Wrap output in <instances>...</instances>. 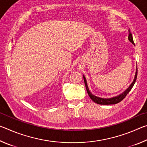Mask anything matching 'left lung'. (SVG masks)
Instances as JSON below:
<instances>
[{
	"mask_svg": "<svg viewBox=\"0 0 147 147\" xmlns=\"http://www.w3.org/2000/svg\"><path fill=\"white\" fill-rule=\"evenodd\" d=\"M128 32H129V34H128V40L130 41V42H131V43L133 45H134V40H133V37H132V35L130 33V29L128 30ZM137 75H138V68H136V74H135V77H134V79L130 85V86L128 87V88L126 89L125 91H124L123 93H122L121 94H119V95L116 96H113V97H111V98H100V97H98V96H96L95 95H94V94H92L91 93L90 90L88 88V83H87V80L85 78V76L84 75H83V78H84V83H85V86H86V90L87 92H88V93L89 94V97L91 98V99L94 102L96 103V104H102V105H108V104H115L117 103H119L120 102L121 100H123V99L124 98V97L126 96V94H127L130 91L131 89V88H133V86L134 85V84H135L136 81V78H137Z\"/></svg>",
	"mask_w": 147,
	"mask_h": 147,
	"instance_id": "8db88e82",
	"label": "left lung"
}]
</instances>
